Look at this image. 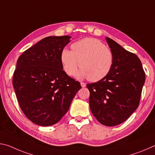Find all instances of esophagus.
Returning a JSON list of instances; mask_svg holds the SVG:
<instances>
[{
  "instance_id": "1",
  "label": "esophagus",
  "mask_w": 155,
  "mask_h": 155,
  "mask_svg": "<svg viewBox=\"0 0 155 155\" xmlns=\"http://www.w3.org/2000/svg\"><path fill=\"white\" fill-rule=\"evenodd\" d=\"M81 87H85L86 86V84L85 83H83V82H81Z\"/></svg>"
}]
</instances>
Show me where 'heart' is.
Segmentation results:
<instances>
[{
	"mask_svg": "<svg viewBox=\"0 0 155 155\" xmlns=\"http://www.w3.org/2000/svg\"><path fill=\"white\" fill-rule=\"evenodd\" d=\"M72 51H61V61L64 71L74 75L79 62L81 70L77 74L80 78H89L96 82L109 74L114 65V54L108 47L95 38H85L71 44Z\"/></svg>",
	"mask_w": 155,
	"mask_h": 155,
	"instance_id": "obj_1",
	"label": "heart"
}]
</instances>
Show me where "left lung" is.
<instances>
[{
	"label": "left lung",
	"mask_w": 155,
	"mask_h": 155,
	"mask_svg": "<svg viewBox=\"0 0 155 155\" xmlns=\"http://www.w3.org/2000/svg\"><path fill=\"white\" fill-rule=\"evenodd\" d=\"M114 65L103 79L87 84L92 114L102 124L114 127L126 121L139 106L146 75L140 59L109 38Z\"/></svg>",
	"instance_id": "left-lung-1"
}]
</instances>
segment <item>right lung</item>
Segmentation results:
<instances>
[{
    "label": "right lung",
    "instance_id": "1",
    "mask_svg": "<svg viewBox=\"0 0 155 155\" xmlns=\"http://www.w3.org/2000/svg\"><path fill=\"white\" fill-rule=\"evenodd\" d=\"M70 36H50L17 61L13 85L22 112L34 124L48 127L66 114L81 84L63 70L61 52Z\"/></svg>",
    "mask_w": 155,
    "mask_h": 155
}]
</instances>
